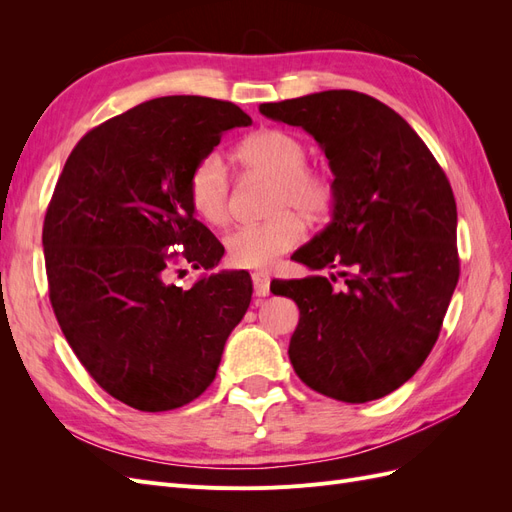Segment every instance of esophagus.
I'll list each match as a JSON object with an SVG mask.
<instances>
[{
  "mask_svg": "<svg viewBox=\"0 0 512 512\" xmlns=\"http://www.w3.org/2000/svg\"><path fill=\"white\" fill-rule=\"evenodd\" d=\"M252 282H254L256 297H267V294L271 292L269 290L271 288V277L267 273H262V271L252 273Z\"/></svg>",
  "mask_w": 512,
  "mask_h": 512,
  "instance_id": "obj_1",
  "label": "esophagus"
}]
</instances>
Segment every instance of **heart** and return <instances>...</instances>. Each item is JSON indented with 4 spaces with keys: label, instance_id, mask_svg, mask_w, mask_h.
Here are the masks:
<instances>
[{
    "label": "heart",
    "instance_id": "heart-1",
    "mask_svg": "<svg viewBox=\"0 0 512 512\" xmlns=\"http://www.w3.org/2000/svg\"><path fill=\"white\" fill-rule=\"evenodd\" d=\"M237 162L254 175L273 181L269 213L273 218L260 224H243L224 237L226 258L235 267H267L297 247L305 237V224L320 220L335 200V181L327 168L309 166V149L299 134L284 128H262L239 143ZM192 209L211 226L228 220L230 177L218 153L200 158L188 179Z\"/></svg>",
    "mask_w": 512,
    "mask_h": 512
}]
</instances>
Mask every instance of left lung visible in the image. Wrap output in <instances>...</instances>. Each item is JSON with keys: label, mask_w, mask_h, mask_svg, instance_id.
<instances>
[{"label": "left lung", "mask_w": 512, "mask_h": 512, "mask_svg": "<svg viewBox=\"0 0 512 512\" xmlns=\"http://www.w3.org/2000/svg\"><path fill=\"white\" fill-rule=\"evenodd\" d=\"M316 138L335 175L333 220L292 254L324 275L271 282L299 305L288 356L322 395L365 404L425 363L459 280L457 205L442 166L410 123L367 94L331 89L260 104Z\"/></svg>", "instance_id": "obj_1"}]
</instances>
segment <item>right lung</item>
Listing matches in <instances>:
<instances>
[{"mask_svg": "<svg viewBox=\"0 0 512 512\" xmlns=\"http://www.w3.org/2000/svg\"><path fill=\"white\" fill-rule=\"evenodd\" d=\"M250 123L224 100H149L89 130L57 179L42 228L53 312L89 376L130 408L166 412L203 395L250 307L245 271L188 290L166 282L175 245L194 269L220 262L188 179L226 130Z\"/></svg>", "mask_w": 512, "mask_h": 512, "instance_id": "obj_1", "label": "right lung"}]
</instances>
